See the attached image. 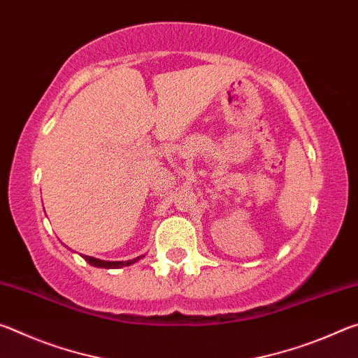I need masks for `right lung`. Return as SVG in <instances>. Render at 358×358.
<instances>
[{
	"label": "right lung",
	"mask_w": 358,
	"mask_h": 358,
	"mask_svg": "<svg viewBox=\"0 0 358 358\" xmlns=\"http://www.w3.org/2000/svg\"><path fill=\"white\" fill-rule=\"evenodd\" d=\"M85 260L90 265L93 266H99V268H123V266H129L131 264H136L137 260H141L143 256H138L136 259L132 260H101V259H96V257H92V256H82Z\"/></svg>",
	"instance_id": "right-lung-1"
}]
</instances>
